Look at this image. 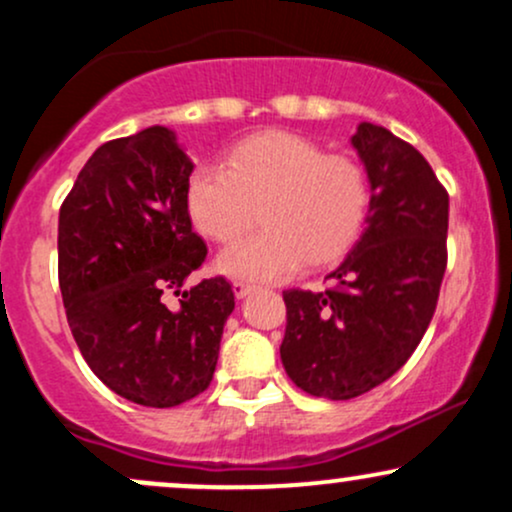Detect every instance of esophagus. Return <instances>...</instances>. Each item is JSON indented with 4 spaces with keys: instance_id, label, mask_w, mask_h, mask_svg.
<instances>
[{
    "instance_id": "1",
    "label": "esophagus",
    "mask_w": 512,
    "mask_h": 512,
    "mask_svg": "<svg viewBox=\"0 0 512 512\" xmlns=\"http://www.w3.org/2000/svg\"><path fill=\"white\" fill-rule=\"evenodd\" d=\"M257 286L255 284H248V281H236V284H233V293H236L238 298H245V296H250L252 291H255Z\"/></svg>"
}]
</instances>
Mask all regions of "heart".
I'll use <instances>...</instances> for the list:
<instances>
[{"instance_id":"heart-1","label":"heart","mask_w":512,"mask_h":512,"mask_svg":"<svg viewBox=\"0 0 512 512\" xmlns=\"http://www.w3.org/2000/svg\"><path fill=\"white\" fill-rule=\"evenodd\" d=\"M257 207L264 228L223 252L219 269L238 279H289L305 260L332 262L354 245L366 221L368 182L349 156L325 154L286 132L245 139L226 168L204 163L187 182L192 221L214 243H236Z\"/></svg>"}]
</instances>
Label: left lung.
<instances>
[{"instance_id": "left-lung-1", "label": "left lung", "mask_w": 512, "mask_h": 512, "mask_svg": "<svg viewBox=\"0 0 512 512\" xmlns=\"http://www.w3.org/2000/svg\"><path fill=\"white\" fill-rule=\"evenodd\" d=\"M351 144L370 180L366 228L325 291H284L281 363L313 397L351 399L414 354L448 267V190L414 146L361 122Z\"/></svg>"}]
</instances>
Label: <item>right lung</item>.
Segmentation results:
<instances>
[{"label":"right lung","instance_id":"obj_1","mask_svg":"<svg viewBox=\"0 0 512 512\" xmlns=\"http://www.w3.org/2000/svg\"><path fill=\"white\" fill-rule=\"evenodd\" d=\"M192 161L168 127L93 151L60 207L57 274L88 368L134 404L168 409L204 392L236 308L223 276L185 289L207 245L192 231ZM179 298L170 309L167 293Z\"/></svg>","mask_w":512,"mask_h":512}]
</instances>
